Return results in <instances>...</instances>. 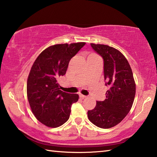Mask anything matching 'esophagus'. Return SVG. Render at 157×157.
Wrapping results in <instances>:
<instances>
[{"label":"esophagus","mask_w":157,"mask_h":157,"mask_svg":"<svg viewBox=\"0 0 157 157\" xmlns=\"http://www.w3.org/2000/svg\"><path fill=\"white\" fill-rule=\"evenodd\" d=\"M79 98H82V99H84V98H86V95H82V94H79Z\"/></svg>","instance_id":"34e87169"}]
</instances>
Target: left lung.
Wrapping results in <instances>:
<instances>
[{"mask_svg": "<svg viewBox=\"0 0 157 157\" xmlns=\"http://www.w3.org/2000/svg\"><path fill=\"white\" fill-rule=\"evenodd\" d=\"M104 59V74L106 91L104 101H97L94 109L88 111L90 122L101 128H110L123 120L132 108L136 86L126 58L120 51L104 44H90Z\"/></svg>", "mask_w": 157, "mask_h": 157, "instance_id": "obj_1", "label": "left lung"}]
</instances>
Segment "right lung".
Returning <instances> with one entry per match:
<instances>
[{"label":"right lung","mask_w":157,"mask_h":157,"mask_svg":"<svg viewBox=\"0 0 157 157\" xmlns=\"http://www.w3.org/2000/svg\"><path fill=\"white\" fill-rule=\"evenodd\" d=\"M85 42L51 46L40 54L27 79L28 101L36 119L45 126L57 128L69 119L71 105L78 101V94L59 90L58 79L66 73L71 59Z\"/></svg>","instance_id":"obj_1"}]
</instances>
